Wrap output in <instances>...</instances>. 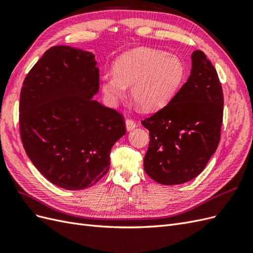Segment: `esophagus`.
Listing matches in <instances>:
<instances>
[{"mask_svg": "<svg viewBox=\"0 0 253 253\" xmlns=\"http://www.w3.org/2000/svg\"><path fill=\"white\" fill-rule=\"evenodd\" d=\"M125 124H126V130L127 131H131V130H133L135 127H137V124H135V122L130 120V119H127L126 122H125Z\"/></svg>", "mask_w": 253, "mask_h": 253, "instance_id": "esophagus-1", "label": "esophagus"}]
</instances>
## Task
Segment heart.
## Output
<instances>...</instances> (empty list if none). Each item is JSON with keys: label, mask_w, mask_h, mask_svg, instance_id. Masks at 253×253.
<instances>
[{"label": "heart", "mask_w": 253, "mask_h": 253, "mask_svg": "<svg viewBox=\"0 0 253 253\" xmlns=\"http://www.w3.org/2000/svg\"><path fill=\"white\" fill-rule=\"evenodd\" d=\"M186 66L179 56L152 48H135L123 53L113 65V75L101 79L105 100L115 106L130 87L132 100L144 112L168 105L182 87Z\"/></svg>", "instance_id": "heart-1"}]
</instances>
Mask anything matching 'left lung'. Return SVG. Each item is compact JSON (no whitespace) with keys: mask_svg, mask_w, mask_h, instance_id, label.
I'll return each instance as SVG.
<instances>
[{"mask_svg":"<svg viewBox=\"0 0 253 253\" xmlns=\"http://www.w3.org/2000/svg\"><path fill=\"white\" fill-rule=\"evenodd\" d=\"M188 80L174 98L142 122L150 130L144 170L155 182H189L204 170L220 141L223 93L216 69L201 50L191 55Z\"/></svg>","mask_w":253,"mask_h":253,"instance_id":"left-lung-1","label":"left lung"}]
</instances>
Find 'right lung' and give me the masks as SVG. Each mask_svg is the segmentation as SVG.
Masks as SVG:
<instances>
[{
    "mask_svg": "<svg viewBox=\"0 0 253 253\" xmlns=\"http://www.w3.org/2000/svg\"><path fill=\"white\" fill-rule=\"evenodd\" d=\"M99 68L90 51L47 50L23 82L19 106L25 153L49 182L92 187L109 171L112 146L126 133L122 115L93 97Z\"/></svg>",
    "mask_w": 253,
    "mask_h": 253,
    "instance_id": "obj_1",
    "label": "right lung"
}]
</instances>
